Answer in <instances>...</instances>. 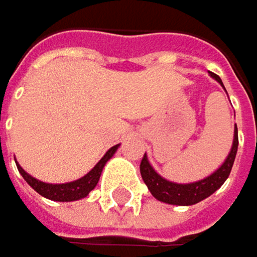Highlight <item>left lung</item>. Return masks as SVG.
I'll list each match as a JSON object with an SVG mask.
<instances>
[{"mask_svg":"<svg viewBox=\"0 0 257 257\" xmlns=\"http://www.w3.org/2000/svg\"><path fill=\"white\" fill-rule=\"evenodd\" d=\"M211 76L221 83V79L211 73ZM236 150H238V128L235 125V133H233V145L232 150L227 156V159L224 160V163L221 165V168H218L212 175H209L205 180H200L197 183H192V184H177V183H171L165 178H162L148 163L147 156L142 157L141 160V175L144 183L147 184L148 190L151 194L166 203L171 205H194L203 199H206L208 196H211L217 189H220L223 186V183L227 180L233 162H235V156H236Z\"/></svg>","mask_w":257,"mask_h":257,"instance_id":"obj_1","label":"left lung"}]
</instances>
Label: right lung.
Returning <instances> with one entry per match:
<instances>
[{
    "label": "right lung",
    "mask_w": 257,
    "mask_h": 257,
    "mask_svg": "<svg viewBox=\"0 0 257 257\" xmlns=\"http://www.w3.org/2000/svg\"><path fill=\"white\" fill-rule=\"evenodd\" d=\"M118 147H119V145L112 147V148L103 156V159H101V160H100V162H98V163H97L85 177H82L80 180H76V181H73V183H67V184H46V183H42V181L33 178L31 175H28L18 163H16V166H18V171L21 172V175L24 177V180H25L36 192L39 193V194H42V196H45V197H48V199H51V200L71 202V200H77V199H82V197L88 196V193L91 192V190L97 186V183H98V180H100V175H101V171H103L106 162L113 156V153L118 150Z\"/></svg>",
    "instance_id": "1"
}]
</instances>
